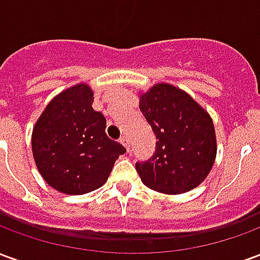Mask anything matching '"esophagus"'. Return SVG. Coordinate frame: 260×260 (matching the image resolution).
I'll use <instances>...</instances> for the list:
<instances>
[{
    "instance_id": "34e87169",
    "label": "esophagus",
    "mask_w": 260,
    "mask_h": 260,
    "mask_svg": "<svg viewBox=\"0 0 260 260\" xmlns=\"http://www.w3.org/2000/svg\"><path fill=\"white\" fill-rule=\"evenodd\" d=\"M119 142H121V143L125 146V149L129 152V139H128V136H122V138L119 139Z\"/></svg>"
}]
</instances>
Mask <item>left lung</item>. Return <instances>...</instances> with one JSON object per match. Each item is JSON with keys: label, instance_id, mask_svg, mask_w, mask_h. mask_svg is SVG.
Instances as JSON below:
<instances>
[{"label": "left lung", "instance_id": "left-lung-1", "mask_svg": "<svg viewBox=\"0 0 260 260\" xmlns=\"http://www.w3.org/2000/svg\"><path fill=\"white\" fill-rule=\"evenodd\" d=\"M139 110L156 135V152L136 163L142 182L153 191L180 195L201 185L217 154L214 124L185 90L156 83L139 93Z\"/></svg>", "mask_w": 260, "mask_h": 260}]
</instances>
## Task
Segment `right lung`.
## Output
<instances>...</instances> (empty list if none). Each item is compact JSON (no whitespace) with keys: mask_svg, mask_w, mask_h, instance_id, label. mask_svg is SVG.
Wrapping results in <instances>:
<instances>
[{"mask_svg":"<svg viewBox=\"0 0 260 260\" xmlns=\"http://www.w3.org/2000/svg\"><path fill=\"white\" fill-rule=\"evenodd\" d=\"M86 83L51 99L31 132L33 158L48 185L67 195H83L106 184L115 160L126 150L106 135V118L91 107Z\"/></svg>","mask_w":260,"mask_h":260,"instance_id":"right-lung-1","label":"right lung"}]
</instances>
